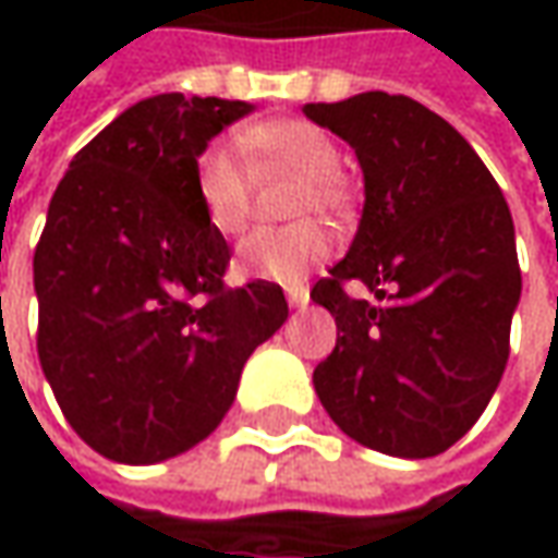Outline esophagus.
Returning a JSON list of instances; mask_svg holds the SVG:
<instances>
[{
    "label": "esophagus",
    "mask_w": 558,
    "mask_h": 558,
    "mask_svg": "<svg viewBox=\"0 0 558 558\" xmlns=\"http://www.w3.org/2000/svg\"><path fill=\"white\" fill-rule=\"evenodd\" d=\"M286 298H289V307H294V311H301V307L311 304V291L304 289V286H291V289H286Z\"/></svg>",
    "instance_id": "34e87169"
}]
</instances>
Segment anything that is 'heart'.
<instances>
[{
    "mask_svg": "<svg viewBox=\"0 0 558 558\" xmlns=\"http://www.w3.org/2000/svg\"><path fill=\"white\" fill-rule=\"evenodd\" d=\"M242 148L257 170H291L301 173L291 214H344L351 207V192L341 180V155L335 140L311 120H269L254 123L242 133ZM235 142H207L195 161V195L204 220L220 235H239L251 217L254 177L245 155ZM332 232L316 220L286 226V229H254L242 239L235 264L251 279L267 282H301L313 267L332 257Z\"/></svg>",
    "mask_w": 558,
    "mask_h": 558,
    "instance_id": "heart-1",
    "label": "heart"
}]
</instances>
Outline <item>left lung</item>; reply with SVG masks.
<instances>
[{
    "instance_id": "8db88e82",
    "label": "left lung",
    "mask_w": 558,
    "mask_h": 558,
    "mask_svg": "<svg viewBox=\"0 0 558 558\" xmlns=\"http://www.w3.org/2000/svg\"><path fill=\"white\" fill-rule=\"evenodd\" d=\"M304 114L354 148L366 189L351 251L311 291L338 326L313 388L356 444L438 457L478 422L509 360L522 298L509 204L475 148L413 98L360 93Z\"/></svg>"
}]
</instances>
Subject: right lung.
Wrapping results in <instances>:
<instances>
[{
    "label": "right lung",
    "mask_w": 558,
    "mask_h": 558,
    "mask_svg": "<svg viewBox=\"0 0 558 558\" xmlns=\"http://www.w3.org/2000/svg\"><path fill=\"white\" fill-rule=\"evenodd\" d=\"M247 101L163 93L114 118L58 183L33 254L36 351L64 418L126 465L180 457L232 407L247 356L289 319L276 282L226 289L195 161Z\"/></svg>",
    "instance_id": "right-lung-1"
}]
</instances>
